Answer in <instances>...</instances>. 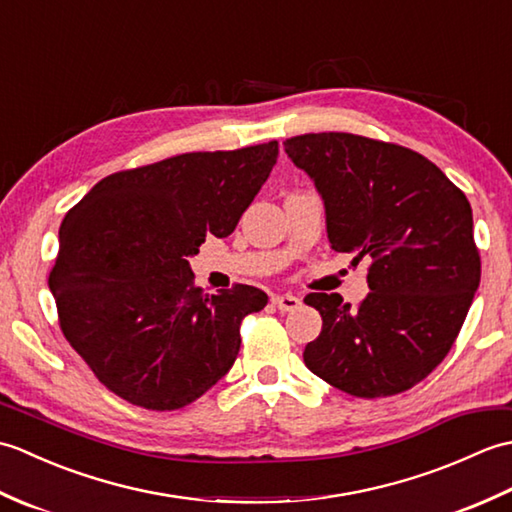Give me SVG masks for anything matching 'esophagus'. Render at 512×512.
Segmentation results:
<instances>
[{"label": "esophagus", "instance_id": "34e87169", "mask_svg": "<svg viewBox=\"0 0 512 512\" xmlns=\"http://www.w3.org/2000/svg\"><path fill=\"white\" fill-rule=\"evenodd\" d=\"M273 306L281 312H292L301 306V299L299 297H292V295H273Z\"/></svg>", "mask_w": 512, "mask_h": 512}]
</instances>
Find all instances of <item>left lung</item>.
Returning a JSON list of instances; mask_svg holds the SVG:
<instances>
[{
    "label": "left lung",
    "mask_w": 512,
    "mask_h": 512,
    "mask_svg": "<svg viewBox=\"0 0 512 512\" xmlns=\"http://www.w3.org/2000/svg\"><path fill=\"white\" fill-rule=\"evenodd\" d=\"M325 202L336 253L369 259L358 308L310 292L321 334L303 350L312 374L356 398L418 385L449 354L480 286V248L466 195L418 151L321 132L284 140Z\"/></svg>",
    "instance_id": "left-lung-1"
}]
</instances>
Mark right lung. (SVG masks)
<instances>
[{
  "mask_svg": "<svg viewBox=\"0 0 512 512\" xmlns=\"http://www.w3.org/2000/svg\"><path fill=\"white\" fill-rule=\"evenodd\" d=\"M277 154L270 140L116 171L65 215L48 277L59 328L118 398L180 409L235 363L239 325L268 297L244 284L209 295L187 257L235 231Z\"/></svg>",
  "mask_w": 512,
  "mask_h": 512,
  "instance_id": "add662e5",
  "label": "right lung"
}]
</instances>
